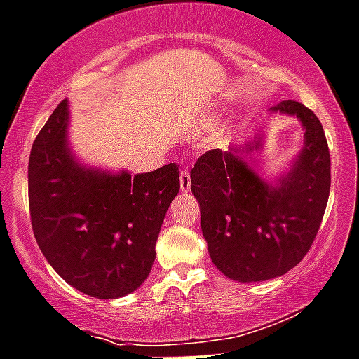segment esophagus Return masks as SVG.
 I'll return each mask as SVG.
<instances>
[{
	"mask_svg": "<svg viewBox=\"0 0 359 359\" xmlns=\"http://www.w3.org/2000/svg\"><path fill=\"white\" fill-rule=\"evenodd\" d=\"M180 185H182V192H189L190 190V172L189 170H182V174H180Z\"/></svg>",
	"mask_w": 359,
	"mask_h": 359,
	"instance_id": "obj_1",
	"label": "esophagus"
}]
</instances>
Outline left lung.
I'll return each mask as SVG.
<instances>
[{"instance_id":"8db88e82","label":"left lung","mask_w":359,"mask_h":359,"mask_svg":"<svg viewBox=\"0 0 359 359\" xmlns=\"http://www.w3.org/2000/svg\"><path fill=\"white\" fill-rule=\"evenodd\" d=\"M271 112L294 116L305 130L302 151L276 183L248 165L262 134L227 151H206L190 172L211 261L245 284L285 275L305 257L330 197V149L317 116L296 100L280 102Z\"/></svg>"}]
</instances>
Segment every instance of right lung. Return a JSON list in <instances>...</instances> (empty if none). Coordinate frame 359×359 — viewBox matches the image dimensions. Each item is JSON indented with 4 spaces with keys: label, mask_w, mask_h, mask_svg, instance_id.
<instances>
[{
    "label": "right lung",
    "mask_w": 359,
    "mask_h": 359,
    "mask_svg": "<svg viewBox=\"0 0 359 359\" xmlns=\"http://www.w3.org/2000/svg\"><path fill=\"white\" fill-rule=\"evenodd\" d=\"M68 118L63 100L29 153L33 233L72 287L91 298H121L151 271L163 217L180 192V170L169 163L132 176L81 165L68 146Z\"/></svg>",
    "instance_id": "obj_1"
}]
</instances>
